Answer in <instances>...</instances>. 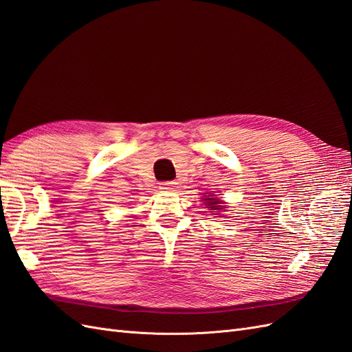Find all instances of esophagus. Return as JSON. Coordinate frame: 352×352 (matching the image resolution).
<instances>
[{"label": "esophagus", "mask_w": 352, "mask_h": 352, "mask_svg": "<svg viewBox=\"0 0 352 352\" xmlns=\"http://www.w3.org/2000/svg\"><path fill=\"white\" fill-rule=\"evenodd\" d=\"M174 187H175L174 182H165V183H160L159 184V188L160 190H165V192H168V190H174Z\"/></svg>", "instance_id": "obj_1"}]
</instances>
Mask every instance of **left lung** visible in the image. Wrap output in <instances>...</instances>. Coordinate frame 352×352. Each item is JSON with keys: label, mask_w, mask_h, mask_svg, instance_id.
<instances>
[{"label": "left lung", "mask_w": 352, "mask_h": 352, "mask_svg": "<svg viewBox=\"0 0 352 352\" xmlns=\"http://www.w3.org/2000/svg\"><path fill=\"white\" fill-rule=\"evenodd\" d=\"M206 197H204L206 208H209V210H214V212H218V210L224 209V202L221 199H218L217 196H214V193H205Z\"/></svg>", "instance_id": "1"}]
</instances>
